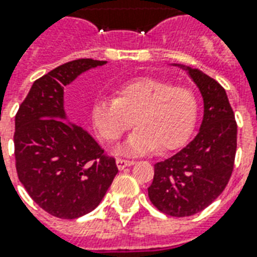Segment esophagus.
Returning a JSON list of instances; mask_svg holds the SVG:
<instances>
[{
  "instance_id": "esophagus-1",
  "label": "esophagus",
  "mask_w": 257,
  "mask_h": 257,
  "mask_svg": "<svg viewBox=\"0 0 257 257\" xmlns=\"http://www.w3.org/2000/svg\"><path fill=\"white\" fill-rule=\"evenodd\" d=\"M115 165H117V167H118L119 170H122V169H125V167L135 165V162L134 161H126V159H121V158H118V159L115 161Z\"/></svg>"
}]
</instances>
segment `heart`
I'll list each match as a JSON object with an SVG mask.
<instances>
[{
	"instance_id": "1",
	"label": "heart",
	"mask_w": 257,
	"mask_h": 257,
	"mask_svg": "<svg viewBox=\"0 0 257 257\" xmlns=\"http://www.w3.org/2000/svg\"><path fill=\"white\" fill-rule=\"evenodd\" d=\"M117 98L100 96L91 109L95 129L104 140H117L135 125L138 128L117 146L119 155H143L159 147H181L193 132L197 100L191 90L153 77H138L119 84Z\"/></svg>"
}]
</instances>
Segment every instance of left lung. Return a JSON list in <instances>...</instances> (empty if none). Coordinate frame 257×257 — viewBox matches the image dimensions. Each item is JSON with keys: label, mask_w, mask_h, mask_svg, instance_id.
<instances>
[{"label": "left lung", "mask_w": 257, "mask_h": 257, "mask_svg": "<svg viewBox=\"0 0 257 257\" xmlns=\"http://www.w3.org/2000/svg\"><path fill=\"white\" fill-rule=\"evenodd\" d=\"M172 65L185 70L200 91L203 119L191 143L154 166L148 197L167 215L191 216L210 206L229 182L237 150V123L218 81L200 69Z\"/></svg>", "instance_id": "1"}]
</instances>
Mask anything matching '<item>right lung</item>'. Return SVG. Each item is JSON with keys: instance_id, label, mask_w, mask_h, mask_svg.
I'll return each mask as SVG.
<instances>
[{"instance_id": "1", "label": "right lung", "mask_w": 257, "mask_h": 257, "mask_svg": "<svg viewBox=\"0 0 257 257\" xmlns=\"http://www.w3.org/2000/svg\"><path fill=\"white\" fill-rule=\"evenodd\" d=\"M107 64L81 58L34 81L15 118L19 180L50 215L75 219L95 210L118 173L115 159L87 131L70 122L64 90L81 73Z\"/></svg>"}]
</instances>
